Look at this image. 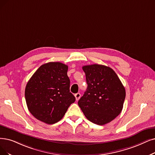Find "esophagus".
<instances>
[{
	"instance_id": "obj_1",
	"label": "esophagus",
	"mask_w": 155,
	"mask_h": 155,
	"mask_svg": "<svg viewBox=\"0 0 155 155\" xmlns=\"http://www.w3.org/2000/svg\"><path fill=\"white\" fill-rule=\"evenodd\" d=\"M74 96H75V97H76V101H78L80 98V97H81V94H80L79 93H78V94H76L75 95H74Z\"/></svg>"
}]
</instances>
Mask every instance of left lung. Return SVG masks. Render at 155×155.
<instances>
[{"mask_svg": "<svg viewBox=\"0 0 155 155\" xmlns=\"http://www.w3.org/2000/svg\"><path fill=\"white\" fill-rule=\"evenodd\" d=\"M87 89L78 101L89 121L103 125L113 121L122 110L126 92L116 72L109 67L93 64L83 67Z\"/></svg>", "mask_w": 155, "mask_h": 155, "instance_id": "obj_1", "label": "left lung"}]
</instances>
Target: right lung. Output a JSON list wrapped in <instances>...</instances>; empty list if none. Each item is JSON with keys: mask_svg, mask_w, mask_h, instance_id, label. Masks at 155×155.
Here are the masks:
<instances>
[{"mask_svg": "<svg viewBox=\"0 0 155 155\" xmlns=\"http://www.w3.org/2000/svg\"><path fill=\"white\" fill-rule=\"evenodd\" d=\"M67 71L65 64L49 62L42 65L29 79L25 96L28 110L36 119L54 124L75 102Z\"/></svg>", "mask_w": 155, "mask_h": 155, "instance_id": "1", "label": "right lung"}]
</instances>
